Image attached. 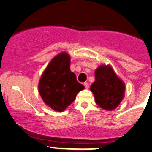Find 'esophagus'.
<instances>
[{"instance_id": "34e87169", "label": "esophagus", "mask_w": 152, "mask_h": 152, "mask_svg": "<svg viewBox=\"0 0 152 152\" xmlns=\"http://www.w3.org/2000/svg\"><path fill=\"white\" fill-rule=\"evenodd\" d=\"M83 85H84V86H85V88H86V89H89V83H83Z\"/></svg>"}]
</instances>
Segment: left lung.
Instances as JSON below:
<instances>
[{
	"instance_id": "obj_1",
	"label": "left lung",
	"mask_w": 152,
	"mask_h": 152,
	"mask_svg": "<svg viewBox=\"0 0 152 152\" xmlns=\"http://www.w3.org/2000/svg\"><path fill=\"white\" fill-rule=\"evenodd\" d=\"M95 80L90 86L95 102L105 110H113L125 96L124 82L115 75L110 66L102 65L95 72Z\"/></svg>"
}]
</instances>
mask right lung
<instances>
[{
  "instance_id": "1",
  "label": "right lung",
  "mask_w": 152,
  "mask_h": 152,
  "mask_svg": "<svg viewBox=\"0 0 152 152\" xmlns=\"http://www.w3.org/2000/svg\"><path fill=\"white\" fill-rule=\"evenodd\" d=\"M70 60L66 52L57 54L48 65L39 82V92L43 102L57 112L65 110L84 89L71 72Z\"/></svg>"
}]
</instances>
